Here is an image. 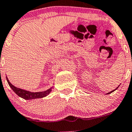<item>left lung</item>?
Masks as SVG:
<instances>
[{
	"mask_svg": "<svg viewBox=\"0 0 132 132\" xmlns=\"http://www.w3.org/2000/svg\"><path fill=\"white\" fill-rule=\"evenodd\" d=\"M118 87H119V86H118ZM118 87H117V88H116V89H114V90H112V91H111V92H109V93H107V94H110V93H112V92H114V91H115V90H116V89H118Z\"/></svg>",
	"mask_w": 132,
	"mask_h": 132,
	"instance_id": "8db88e82",
	"label": "left lung"
}]
</instances>
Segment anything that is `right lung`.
<instances>
[{
  "label": "right lung",
  "mask_w": 132,
  "mask_h": 132,
  "mask_svg": "<svg viewBox=\"0 0 132 132\" xmlns=\"http://www.w3.org/2000/svg\"><path fill=\"white\" fill-rule=\"evenodd\" d=\"M6 79L7 81L8 84H9V86L11 88V89H13L14 92V93H16L19 96L25 99V100H32V99H35V98H43L44 96L48 95L50 94V92L52 90L53 88H50V89H47L46 91L44 92H28V91L24 90V89H20V88H18L14 86L8 80L7 77L6 76Z\"/></svg>",
  "instance_id": "obj_1"
}]
</instances>
